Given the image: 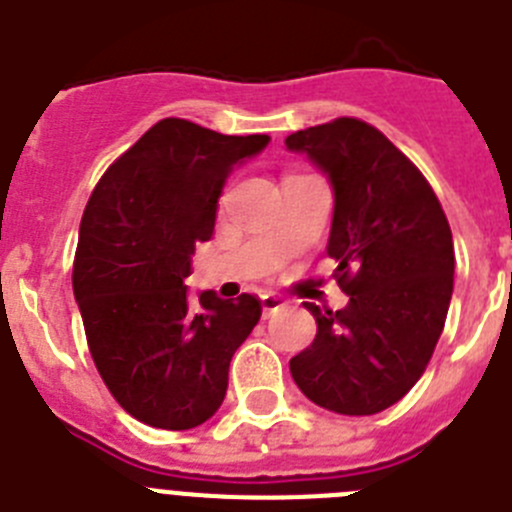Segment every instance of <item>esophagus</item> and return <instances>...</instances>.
Returning a JSON list of instances; mask_svg holds the SVG:
<instances>
[{
    "label": "esophagus",
    "mask_w": 512,
    "mask_h": 512,
    "mask_svg": "<svg viewBox=\"0 0 512 512\" xmlns=\"http://www.w3.org/2000/svg\"><path fill=\"white\" fill-rule=\"evenodd\" d=\"M284 305H287V300H284L282 295H274V292H266V295H261V307H264V315H271V312L282 310Z\"/></svg>",
    "instance_id": "34e87169"
}]
</instances>
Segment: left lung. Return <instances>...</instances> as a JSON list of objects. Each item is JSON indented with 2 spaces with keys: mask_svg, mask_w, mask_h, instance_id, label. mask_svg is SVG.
Returning <instances> with one entry per match:
<instances>
[{
  "mask_svg": "<svg viewBox=\"0 0 512 512\" xmlns=\"http://www.w3.org/2000/svg\"><path fill=\"white\" fill-rule=\"evenodd\" d=\"M333 187L328 256L343 310L305 302L315 341L289 361L302 395L374 415L408 395L441 338L454 292V241L431 184L369 122L338 117L287 135Z\"/></svg>",
  "mask_w": 512,
  "mask_h": 512,
  "instance_id": "1",
  "label": "left lung"
}]
</instances>
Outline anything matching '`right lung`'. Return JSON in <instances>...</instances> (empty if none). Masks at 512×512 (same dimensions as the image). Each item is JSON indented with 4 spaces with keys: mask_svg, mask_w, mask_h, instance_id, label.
<instances>
[{
    "mask_svg": "<svg viewBox=\"0 0 512 512\" xmlns=\"http://www.w3.org/2000/svg\"><path fill=\"white\" fill-rule=\"evenodd\" d=\"M269 135H223L179 117L156 122L104 171L81 217L74 297L99 377L140 423L189 431L228 390L253 325V295H187L194 246L210 241L233 166Z\"/></svg>",
    "mask_w": 512,
    "mask_h": 512,
    "instance_id": "obj_1",
    "label": "right lung"
}]
</instances>
